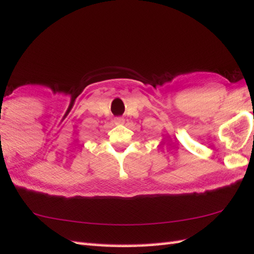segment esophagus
Returning a JSON list of instances; mask_svg holds the SVG:
<instances>
[{
    "mask_svg": "<svg viewBox=\"0 0 254 254\" xmlns=\"http://www.w3.org/2000/svg\"><path fill=\"white\" fill-rule=\"evenodd\" d=\"M114 123H115V124H122V123H124V119L121 118V117L115 118V119H114Z\"/></svg>",
    "mask_w": 254,
    "mask_h": 254,
    "instance_id": "1",
    "label": "esophagus"
}]
</instances>
